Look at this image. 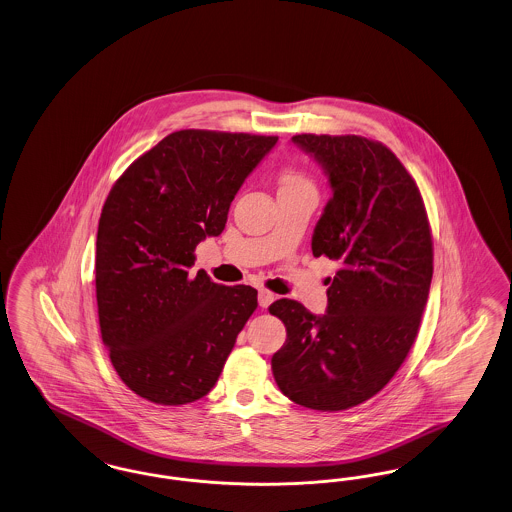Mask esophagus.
I'll return each mask as SVG.
<instances>
[{
	"label": "esophagus",
	"instance_id": "34e87169",
	"mask_svg": "<svg viewBox=\"0 0 512 512\" xmlns=\"http://www.w3.org/2000/svg\"><path fill=\"white\" fill-rule=\"evenodd\" d=\"M274 299H276V295H274V293L268 292L265 288H263V290H259V305H261L263 309H267L268 305H270Z\"/></svg>",
	"mask_w": 512,
	"mask_h": 512
}]
</instances>
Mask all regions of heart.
Wrapping results in <instances>:
<instances>
[{"instance_id": "b5f03b06", "label": "heart", "mask_w": 512, "mask_h": 512, "mask_svg": "<svg viewBox=\"0 0 512 512\" xmlns=\"http://www.w3.org/2000/svg\"><path fill=\"white\" fill-rule=\"evenodd\" d=\"M293 190H313V182L303 172L288 169L280 176V192H293Z\"/></svg>"}]
</instances>
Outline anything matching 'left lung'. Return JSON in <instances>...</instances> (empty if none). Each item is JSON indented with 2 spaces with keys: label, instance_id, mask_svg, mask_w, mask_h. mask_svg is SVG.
Listing matches in <instances>:
<instances>
[{
  "label": "left lung",
  "instance_id": "1",
  "mask_svg": "<svg viewBox=\"0 0 512 512\" xmlns=\"http://www.w3.org/2000/svg\"><path fill=\"white\" fill-rule=\"evenodd\" d=\"M292 142L315 157L332 190L313 255L341 267L324 315L293 299L268 307L288 332L272 374L297 405L345 411L382 390L413 347L434 272L432 234L413 176L384 144L328 134Z\"/></svg>",
  "mask_w": 512,
  "mask_h": 512
}]
</instances>
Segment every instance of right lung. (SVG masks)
Here are the masks:
<instances>
[{
  "label": "right lung",
  "mask_w": 512,
  "mask_h": 512,
  "mask_svg": "<svg viewBox=\"0 0 512 512\" xmlns=\"http://www.w3.org/2000/svg\"><path fill=\"white\" fill-rule=\"evenodd\" d=\"M276 142L178 130L136 159L105 199L96 242L101 340L122 382L147 401L186 405L213 390L257 309L251 286H222L190 268Z\"/></svg>",
  "instance_id": "obj_1"
}]
</instances>
